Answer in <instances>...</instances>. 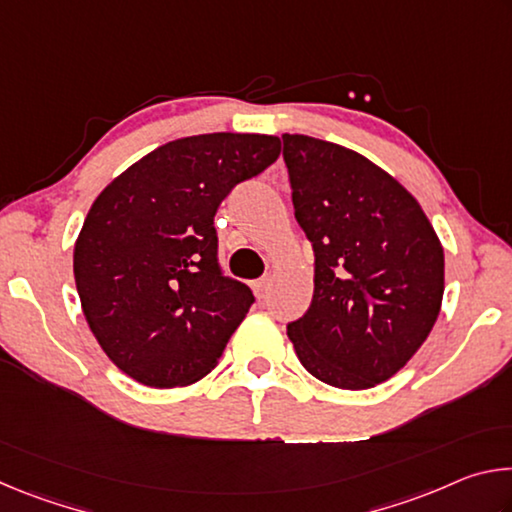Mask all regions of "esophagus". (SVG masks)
Masks as SVG:
<instances>
[{"instance_id":"esophagus-1","label":"esophagus","mask_w":512,"mask_h":512,"mask_svg":"<svg viewBox=\"0 0 512 512\" xmlns=\"http://www.w3.org/2000/svg\"><path fill=\"white\" fill-rule=\"evenodd\" d=\"M253 289L257 293V298H264L268 291V277H259V280L253 284Z\"/></svg>"}]
</instances>
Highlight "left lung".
<instances>
[{"mask_svg":"<svg viewBox=\"0 0 512 512\" xmlns=\"http://www.w3.org/2000/svg\"><path fill=\"white\" fill-rule=\"evenodd\" d=\"M293 210L314 246V298L287 325L302 366L345 391L391 379L427 341L445 253L420 203L341 144L282 135Z\"/></svg>","mask_w":512,"mask_h":512,"instance_id":"left-lung-1","label":"left lung"}]
</instances>
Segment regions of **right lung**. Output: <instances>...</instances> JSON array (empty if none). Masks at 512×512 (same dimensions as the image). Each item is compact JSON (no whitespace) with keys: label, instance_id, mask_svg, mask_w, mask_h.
Instances as JSON below:
<instances>
[{"label":"right lung","instance_id":"add662e5","mask_svg":"<svg viewBox=\"0 0 512 512\" xmlns=\"http://www.w3.org/2000/svg\"><path fill=\"white\" fill-rule=\"evenodd\" d=\"M280 137L210 133L144 155L92 203L74 244V280L94 339L128 377L153 388L203 379L253 305L225 277L214 214L262 173Z\"/></svg>","mask_w":512,"mask_h":512}]
</instances>
